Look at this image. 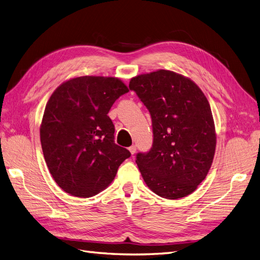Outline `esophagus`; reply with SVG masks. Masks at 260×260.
Segmentation results:
<instances>
[{"label": "esophagus", "instance_id": "esophagus-1", "mask_svg": "<svg viewBox=\"0 0 260 260\" xmlns=\"http://www.w3.org/2000/svg\"><path fill=\"white\" fill-rule=\"evenodd\" d=\"M129 151H130V153L133 155V154H135V153L137 152V146H136V145H131V146L129 147Z\"/></svg>", "mask_w": 260, "mask_h": 260}]
</instances>
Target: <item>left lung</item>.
I'll list each match as a JSON object with an SVG mask.
<instances>
[{
  "instance_id": "left-lung-1",
  "label": "left lung",
  "mask_w": 260,
  "mask_h": 260,
  "mask_svg": "<svg viewBox=\"0 0 260 260\" xmlns=\"http://www.w3.org/2000/svg\"><path fill=\"white\" fill-rule=\"evenodd\" d=\"M129 89L152 118L153 145L136 160L146 185L164 199L187 196L206 178L215 155L206 96L191 79L164 69L132 78Z\"/></svg>"
}]
</instances>
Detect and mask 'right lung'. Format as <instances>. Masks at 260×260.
Listing matches in <instances>:
<instances>
[{
    "label": "right lung",
    "instance_id": "1",
    "mask_svg": "<svg viewBox=\"0 0 260 260\" xmlns=\"http://www.w3.org/2000/svg\"><path fill=\"white\" fill-rule=\"evenodd\" d=\"M114 77L84 76L61 83L45 106L40 127L44 159L55 182L77 198H91L115 179L131 156L115 143L108 112L128 93Z\"/></svg>",
    "mask_w": 260,
    "mask_h": 260
}]
</instances>
